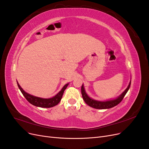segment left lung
Segmentation results:
<instances>
[{
    "label": "left lung",
    "mask_w": 149,
    "mask_h": 149,
    "mask_svg": "<svg viewBox=\"0 0 149 149\" xmlns=\"http://www.w3.org/2000/svg\"><path fill=\"white\" fill-rule=\"evenodd\" d=\"M130 84H131V80L130 81L127 88L125 89V91L123 93H122L119 96L116 97V99H114V100H107V101H104L95 100H93V99L90 97L88 95L87 93H86V91H85L84 88V85L83 84L82 86H81L82 96H83V98L84 102L90 107H92L93 108H95V109H110V108L113 107L118 105V104H119L122 101V100H123L124 97L125 96L126 93H127L128 90L129 89Z\"/></svg>",
    "instance_id": "left-lung-1"
}]
</instances>
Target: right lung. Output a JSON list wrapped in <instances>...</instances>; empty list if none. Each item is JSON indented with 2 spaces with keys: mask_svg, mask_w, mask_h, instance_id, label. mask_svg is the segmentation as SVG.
Masks as SVG:
<instances>
[{
  "mask_svg": "<svg viewBox=\"0 0 149 149\" xmlns=\"http://www.w3.org/2000/svg\"><path fill=\"white\" fill-rule=\"evenodd\" d=\"M17 83L18 87H19L22 94H23L26 100H27L30 104L35 106L40 107H45V108L52 107L57 105L60 102L65 90L66 89V88L69 84V83L66 84L62 88L61 91L58 92L55 96H53L51 98L46 99V98H42V97L35 96L33 95H31V94L27 93H26L24 90L21 88L19 83L17 81Z\"/></svg>",
  "mask_w": 149,
  "mask_h": 149,
  "instance_id": "add662e5",
  "label": "right lung"
}]
</instances>
